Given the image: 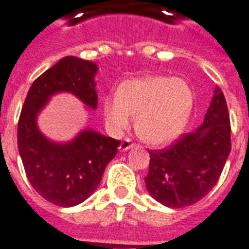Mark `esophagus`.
Segmentation results:
<instances>
[{
    "mask_svg": "<svg viewBox=\"0 0 249 249\" xmlns=\"http://www.w3.org/2000/svg\"><path fill=\"white\" fill-rule=\"evenodd\" d=\"M133 146H134V142H131L130 139H124L122 142V144H120V146H119V149H120V151H126L130 148H133Z\"/></svg>",
    "mask_w": 249,
    "mask_h": 249,
    "instance_id": "esophagus-1",
    "label": "esophagus"
}]
</instances>
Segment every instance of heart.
Returning a JSON list of instances; mask_svg holds the SVG:
<instances>
[{
  "label": "heart",
  "mask_w": 249,
  "mask_h": 249,
  "mask_svg": "<svg viewBox=\"0 0 249 249\" xmlns=\"http://www.w3.org/2000/svg\"><path fill=\"white\" fill-rule=\"evenodd\" d=\"M193 89L185 80L144 76L126 80L104 100V118L114 133L124 130L135 115V131L142 142L164 145L183 133L194 107Z\"/></svg>",
  "instance_id": "b5f03b06"
}]
</instances>
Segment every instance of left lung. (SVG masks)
I'll return each instance as SVG.
<instances>
[{"instance_id":"obj_1","label":"left lung","mask_w":249,"mask_h":249,"mask_svg":"<svg viewBox=\"0 0 249 249\" xmlns=\"http://www.w3.org/2000/svg\"><path fill=\"white\" fill-rule=\"evenodd\" d=\"M231 153V122L219 86L196 131L160 150H149L145 185L150 196L169 208L188 207L217 184Z\"/></svg>"}]
</instances>
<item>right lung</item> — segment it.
<instances>
[{
  "instance_id": "right-lung-1",
  "label": "right lung",
  "mask_w": 249,
  "mask_h": 249,
  "mask_svg": "<svg viewBox=\"0 0 249 249\" xmlns=\"http://www.w3.org/2000/svg\"><path fill=\"white\" fill-rule=\"evenodd\" d=\"M91 61L66 56L35 80L21 110L17 142L27 179L47 202L73 207L94 193L120 142L94 130H83L69 142H53L38 130V112L53 94L66 91L90 109L98 107Z\"/></svg>"
}]
</instances>
